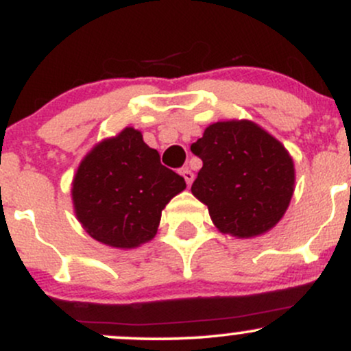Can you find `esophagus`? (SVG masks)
Masks as SVG:
<instances>
[{
  "instance_id": "1",
  "label": "esophagus",
  "mask_w": 351,
  "mask_h": 351,
  "mask_svg": "<svg viewBox=\"0 0 351 351\" xmlns=\"http://www.w3.org/2000/svg\"><path fill=\"white\" fill-rule=\"evenodd\" d=\"M180 173H181V176H183L184 181H186V184L189 186V184L193 183V180H195V173L189 170L188 167H186V168H181Z\"/></svg>"
}]
</instances>
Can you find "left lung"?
Returning a JSON list of instances; mask_svg holds the SVG:
<instances>
[{
    "instance_id": "left-lung-1",
    "label": "left lung",
    "mask_w": 351,
    "mask_h": 351,
    "mask_svg": "<svg viewBox=\"0 0 351 351\" xmlns=\"http://www.w3.org/2000/svg\"><path fill=\"white\" fill-rule=\"evenodd\" d=\"M191 152L203 160L191 193L221 232L254 237L279 223L295 183L279 140L249 120H228L209 125Z\"/></svg>"
}]
</instances>
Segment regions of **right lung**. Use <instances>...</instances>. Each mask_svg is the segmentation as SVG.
Listing matches in <instances>:
<instances>
[{
	"mask_svg": "<svg viewBox=\"0 0 351 351\" xmlns=\"http://www.w3.org/2000/svg\"><path fill=\"white\" fill-rule=\"evenodd\" d=\"M186 188L183 176L160 163L135 128H123L87 153L72 181L79 223L99 243L138 247L156 234L163 208Z\"/></svg>",
	"mask_w": 351,
	"mask_h": 351,
	"instance_id": "add662e5",
	"label": "right lung"
}]
</instances>
